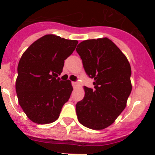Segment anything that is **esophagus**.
<instances>
[{
	"label": "esophagus",
	"instance_id": "1",
	"mask_svg": "<svg viewBox=\"0 0 155 155\" xmlns=\"http://www.w3.org/2000/svg\"><path fill=\"white\" fill-rule=\"evenodd\" d=\"M72 86H73V87L76 88V86H78V83H76V82H72Z\"/></svg>",
	"mask_w": 155,
	"mask_h": 155
}]
</instances>
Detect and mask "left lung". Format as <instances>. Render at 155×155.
Returning a JSON list of instances; mask_svg holds the SVG:
<instances>
[{
  "instance_id": "8db88e82",
  "label": "left lung",
  "mask_w": 155,
  "mask_h": 155,
  "mask_svg": "<svg viewBox=\"0 0 155 155\" xmlns=\"http://www.w3.org/2000/svg\"><path fill=\"white\" fill-rule=\"evenodd\" d=\"M76 51L94 88L85 86L84 98L76 105L81 124L93 130L111 125L126 107L131 93V68L127 57L107 38L86 40Z\"/></svg>"
}]
</instances>
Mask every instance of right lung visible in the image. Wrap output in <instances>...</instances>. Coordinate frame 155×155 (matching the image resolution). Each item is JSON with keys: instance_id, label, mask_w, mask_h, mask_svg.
<instances>
[{"instance_id": "1", "label": "right lung", "mask_w": 155, "mask_h": 155, "mask_svg": "<svg viewBox=\"0 0 155 155\" xmlns=\"http://www.w3.org/2000/svg\"><path fill=\"white\" fill-rule=\"evenodd\" d=\"M77 44L76 40L46 35L31 45L22 55L15 87L19 104L32 122H54L69 100L72 91L71 82L56 77Z\"/></svg>"}]
</instances>
